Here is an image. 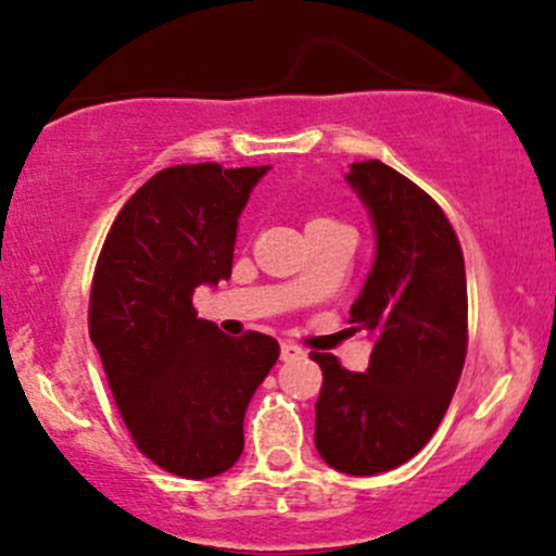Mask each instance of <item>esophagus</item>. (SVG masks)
<instances>
[{
  "instance_id": "obj_1",
  "label": "esophagus",
  "mask_w": 556,
  "mask_h": 556,
  "mask_svg": "<svg viewBox=\"0 0 556 556\" xmlns=\"http://www.w3.org/2000/svg\"><path fill=\"white\" fill-rule=\"evenodd\" d=\"M302 355H304V350H302V348H296V344H291V342H283V344H280V361H283V363L300 361Z\"/></svg>"
}]
</instances>
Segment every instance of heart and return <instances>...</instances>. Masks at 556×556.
<instances>
[{"instance_id": "b5f03b06", "label": "heart", "mask_w": 556, "mask_h": 556, "mask_svg": "<svg viewBox=\"0 0 556 556\" xmlns=\"http://www.w3.org/2000/svg\"><path fill=\"white\" fill-rule=\"evenodd\" d=\"M320 219H324V217H320ZM315 223H318V219H315Z\"/></svg>"}]
</instances>
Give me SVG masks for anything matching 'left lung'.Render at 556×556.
<instances>
[{
  "instance_id": "obj_1",
  "label": "left lung",
  "mask_w": 556,
  "mask_h": 556,
  "mask_svg": "<svg viewBox=\"0 0 556 556\" xmlns=\"http://www.w3.org/2000/svg\"><path fill=\"white\" fill-rule=\"evenodd\" d=\"M348 182L368 206L376 262L352 304L376 337L366 374L313 352L324 371L315 445L344 475H379L414 458L443 421L467 357V273L456 230L416 182L381 161L352 164Z\"/></svg>"
}]
</instances>
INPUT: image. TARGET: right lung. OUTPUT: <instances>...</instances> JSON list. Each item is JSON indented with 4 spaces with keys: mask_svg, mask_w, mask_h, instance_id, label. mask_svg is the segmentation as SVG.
<instances>
[{
    "mask_svg": "<svg viewBox=\"0 0 556 556\" xmlns=\"http://www.w3.org/2000/svg\"><path fill=\"white\" fill-rule=\"evenodd\" d=\"M270 166L214 161L161 169L113 219L89 291V339L135 445L185 480L223 475L243 451V414L278 342L225 337L193 307L230 278L238 214Z\"/></svg>",
    "mask_w": 556,
    "mask_h": 556,
    "instance_id": "add662e5",
    "label": "right lung"
}]
</instances>
